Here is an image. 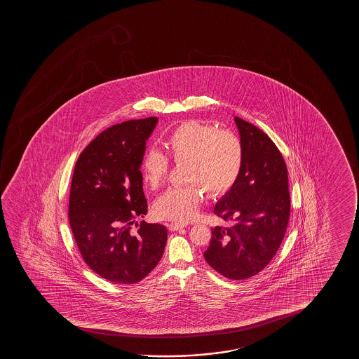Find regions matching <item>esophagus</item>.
<instances>
[{"label": "esophagus", "instance_id": "1", "mask_svg": "<svg viewBox=\"0 0 359 359\" xmlns=\"http://www.w3.org/2000/svg\"><path fill=\"white\" fill-rule=\"evenodd\" d=\"M185 224H180V223H177V222H172L170 224H169V229L172 231H179V229H182V228H184Z\"/></svg>", "mask_w": 359, "mask_h": 359}]
</instances>
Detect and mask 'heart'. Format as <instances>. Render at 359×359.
I'll return each mask as SVG.
<instances>
[{
	"mask_svg": "<svg viewBox=\"0 0 359 359\" xmlns=\"http://www.w3.org/2000/svg\"><path fill=\"white\" fill-rule=\"evenodd\" d=\"M175 164H185V182L190 185L172 187L154 203V215L161 219L187 223L195 216L205 189L211 197L231 191L244 165V147L239 136L213 125L189 120L174 128L165 141ZM169 170L168 158L156 149L144 153L141 172L144 184L157 189ZM200 184L201 187H198Z\"/></svg>",
	"mask_w": 359,
	"mask_h": 359,
	"instance_id": "1",
	"label": "heart"
}]
</instances>
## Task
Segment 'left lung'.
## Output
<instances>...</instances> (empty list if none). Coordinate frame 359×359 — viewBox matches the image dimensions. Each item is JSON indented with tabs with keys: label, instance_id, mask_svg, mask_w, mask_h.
I'll use <instances>...</instances> for the list:
<instances>
[{
	"label": "left lung",
	"instance_id": "8db88e82",
	"mask_svg": "<svg viewBox=\"0 0 359 359\" xmlns=\"http://www.w3.org/2000/svg\"><path fill=\"white\" fill-rule=\"evenodd\" d=\"M244 147V165L215 215L231 221L212 229L203 252L207 264L229 280H245L270 264L290 221L288 170L273 141L262 130L234 118Z\"/></svg>",
	"mask_w": 359,
	"mask_h": 359
}]
</instances>
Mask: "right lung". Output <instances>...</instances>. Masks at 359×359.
I'll use <instances>...</instances> for the list:
<instances>
[{
  "label": "right lung",
  "instance_id": "obj_1",
  "mask_svg": "<svg viewBox=\"0 0 359 359\" xmlns=\"http://www.w3.org/2000/svg\"><path fill=\"white\" fill-rule=\"evenodd\" d=\"M157 121L151 116L107 128L84 148L74 167L69 202L74 241L84 262L118 285L149 275L167 243L162 224H134L147 213L140 168Z\"/></svg>",
  "mask_w": 359,
  "mask_h": 359
}]
</instances>
